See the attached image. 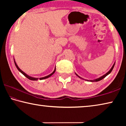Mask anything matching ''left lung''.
I'll use <instances>...</instances> for the list:
<instances>
[{
	"mask_svg": "<svg viewBox=\"0 0 126 126\" xmlns=\"http://www.w3.org/2000/svg\"><path fill=\"white\" fill-rule=\"evenodd\" d=\"M114 64H115V63H114V64L113 65V66H112V67L111 68V69H110V71H108V72H107V73L106 74H104V75H103V76H102V77H100V78H97V79H94V80H89V81H91V82H94V81H95V82H98V81H99V80H102V79H103L104 78H105L107 76V75H108V74H109L110 73V72H112V70H113V68H114ZM76 75L78 77H79L80 78H82V79H83L82 78H81V77H80L79 76H78V75H77V74L76 73ZM88 80V81H89L88 80Z\"/></svg>",
	"mask_w": 126,
	"mask_h": 126,
	"instance_id": "1",
	"label": "left lung"
}]
</instances>
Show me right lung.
<instances>
[{
    "mask_svg": "<svg viewBox=\"0 0 126 126\" xmlns=\"http://www.w3.org/2000/svg\"><path fill=\"white\" fill-rule=\"evenodd\" d=\"M14 63H15V65H16V67L17 69H18V71H19V72H20L21 73H22L23 74V75H24L25 77H27L28 79H30V80H37L38 79V78H34V77H31V76H29L28 75H27V74L26 73H25L24 72L22 71V70H21V69H20V68L18 67V66L17 65L16 63V62H15V60H14ZM55 69H56V68H55V69H54V71L53 72V73H51L50 74H49V75H48V76H46V77H44L40 78H39V79H40V80H42V79H46V78H49V77H50L51 76L53 75V74L54 73V72H55Z\"/></svg>",
    "mask_w": 126,
    "mask_h": 126,
    "instance_id": "right-lung-1",
    "label": "right lung"
}]
</instances>
